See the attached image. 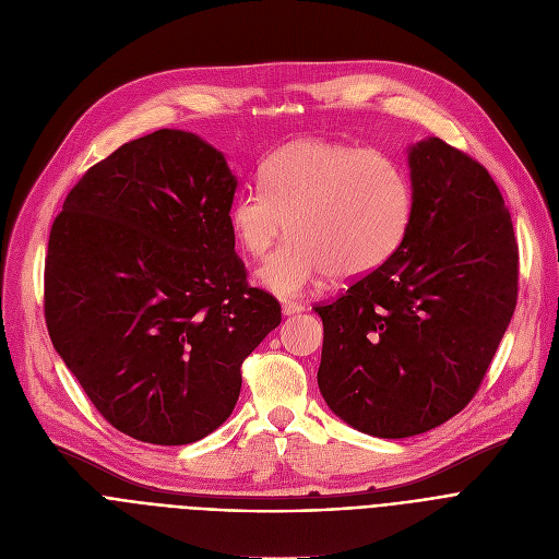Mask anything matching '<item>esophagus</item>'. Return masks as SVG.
Instances as JSON below:
<instances>
[{"label": "esophagus", "mask_w": 559, "mask_h": 559, "mask_svg": "<svg viewBox=\"0 0 559 559\" xmlns=\"http://www.w3.org/2000/svg\"><path fill=\"white\" fill-rule=\"evenodd\" d=\"M281 310H283V314H285V317H294V314H299V312H304L306 308H304L301 304H294V301H285V304L281 306Z\"/></svg>", "instance_id": "1"}]
</instances>
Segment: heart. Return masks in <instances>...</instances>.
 <instances>
[{
    "mask_svg": "<svg viewBox=\"0 0 559 559\" xmlns=\"http://www.w3.org/2000/svg\"><path fill=\"white\" fill-rule=\"evenodd\" d=\"M258 186L234 198L229 225L251 258H265L287 227L292 238L258 270V283L281 299L330 274L350 281L380 270L412 225V186L376 151L292 141L260 164Z\"/></svg>",
    "mask_w": 559,
    "mask_h": 559,
    "instance_id": "heart-1",
    "label": "heart"
}]
</instances>
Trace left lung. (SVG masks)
Wrapping results in <instances>:
<instances>
[{
    "mask_svg": "<svg viewBox=\"0 0 559 559\" xmlns=\"http://www.w3.org/2000/svg\"><path fill=\"white\" fill-rule=\"evenodd\" d=\"M412 225L386 263L317 306L330 412L376 438L425 433L474 397L516 306L519 251L490 173L438 136L406 147Z\"/></svg>",
    "mask_w": 559,
    "mask_h": 559,
    "instance_id": "8db88e82",
    "label": "left lung"
}]
</instances>
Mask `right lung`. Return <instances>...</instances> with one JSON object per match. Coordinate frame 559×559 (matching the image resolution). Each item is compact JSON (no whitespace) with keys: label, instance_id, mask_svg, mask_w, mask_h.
Masks as SVG:
<instances>
[{"label":"right lung","instance_id":"right-lung-1","mask_svg":"<svg viewBox=\"0 0 559 559\" xmlns=\"http://www.w3.org/2000/svg\"><path fill=\"white\" fill-rule=\"evenodd\" d=\"M236 189L225 153L164 128L92 166L51 227V344L100 416L141 442L215 431L245 357L281 323L236 255Z\"/></svg>","mask_w":559,"mask_h":559}]
</instances>
